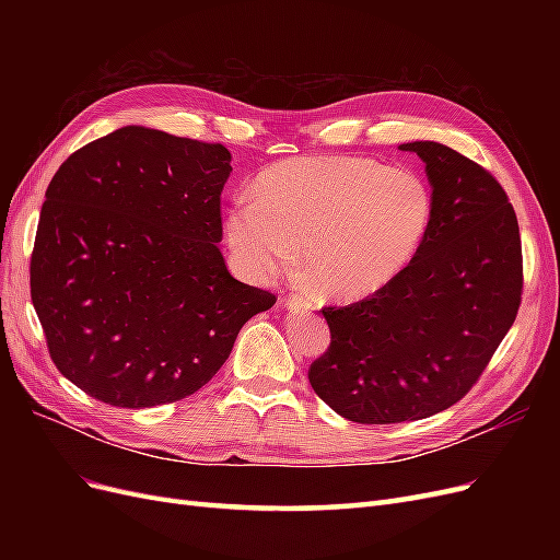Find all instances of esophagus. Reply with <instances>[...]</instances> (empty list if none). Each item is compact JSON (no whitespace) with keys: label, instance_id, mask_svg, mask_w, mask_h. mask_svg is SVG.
Wrapping results in <instances>:
<instances>
[{"label":"esophagus","instance_id":"1","mask_svg":"<svg viewBox=\"0 0 560 560\" xmlns=\"http://www.w3.org/2000/svg\"><path fill=\"white\" fill-rule=\"evenodd\" d=\"M284 303L290 308H296V311H313V299L306 296V294H299V292H292L290 296L284 299Z\"/></svg>","mask_w":560,"mask_h":560}]
</instances>
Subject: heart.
Listing matches in <instances>:
<instances>
[{"label":"heart","instance_id":"1","mask_svg":"<svg viewBox=\"0 0 560 560\" xmlns=\"http://www.w3.org/2000/svg\"><path fill=\"white\" fill-rule=\"evenodd\" d=\"M434 217L430 184L411 167L360 156H301L266 167L231 202L224 238L254 280L278 276L296 245L319 292L360 299L411 264Z\"/></svg>","mask_w":560,"mask_h":560}]
</instances>
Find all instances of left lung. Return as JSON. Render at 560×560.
<instances>
[{
    "mask_svg": "<svg viewBox=\"0 0 560 560\" xmlns=\"http://www.w3.org/2000/svg\"><path fill=\"white\" fill-rule=\"evenodd\" d=\"M425 163L434 217L401 273L350 306L322 308L331 343L315 395L362 425L430 418L460 401L514 325L523 292L516 212L486 167L439 142Z\"/></svg>",
    "mask_w": 560,
    "mask_h": 560,
    "instance_id": "1",
    "label": "left lung"
}]
</instances>
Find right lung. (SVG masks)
Segmentation results:
<instances>
[{
	"mask_svg": "<svg viewBox=\"0 0 560 560\" xmlns=\"http://www.w3.org/2000/svg\"><path fill=\"white\" fill-rule=\"evenodd\" d=\"M224 144L126 126L67 159L46 189L30 294L60 374L121 409L179 401L229 360L276 294L219 252Z\"/></svg>",
	"mask_w": 560,
	"mask_h": 560,
	"instance_id": "obj_1",
	"label": "right lung"
}]
</instances>
